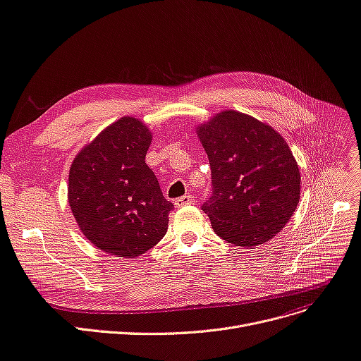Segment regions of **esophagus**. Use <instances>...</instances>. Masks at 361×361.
<instances>
[{
    "label": "esophagus",
    "instance_id": "34e87169",
    "mask_svg": "<svg viewBox=\"0 0 361 361\" xmlns=\"http://www.w3.org/2000/svg\"><path fill=\"white\" fill-rule=\"evenodd\" d=\"M195 202H196V199H195L193 195H184V196L176 199L174 203H176V207L181 208V207H184V205H192V203H195Z\"/></svg>",
    "mask_w": 361,
    "mask_h": 361
}]
</instances>
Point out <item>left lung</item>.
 <instances>
[{"instance_id": "1", "label": "left lung", "mask_w": 361, "mask_h": 361, "mask_svg": "<svg viewBox=\"0 0 361 361\" xmlns=\"http://www.w3.org/2000/svg\"><path fill=\"white\" fill-rule=\"evenodd\" d=\"M197 134L212 178L202 211L214 231L243 247L273 239L300 202V169L283 137L236 111L216 115Z\"/></svg>"}]
</instances>
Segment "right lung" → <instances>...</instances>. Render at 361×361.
<instances>
[{"label":"right lung","mask_w":361,"mask_h":361,"mask_svg":"<svg viewBox=\"0 0 361 361\" xmlns=\"http://www.w3.org/2000/svg\"><path fill=\"white\" fill-rule=\"evenodd\" d=\"M152 135L135 118H121L76 156L69 205L85 238L111 255L134 258L166 233L174 205L146 165Z\"/></svg>","instance_id":"1"}]
</instances>
